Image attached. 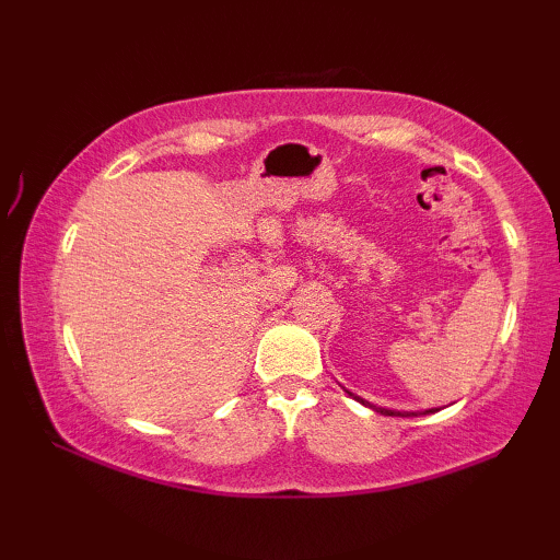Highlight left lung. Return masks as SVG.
Segmentation results:
<instances>
[{
  "mask_svg": "<svg viewBox=\"0 0 560 560\" xmlns=\"http://www.w3.org/2000/svg\"><path fill=\"white\" fill-rule=\"evenodd\" d=\"M348 393V390H346ZM350 397H353V400H358L360 405H365V407H371L373 412H381V415H387V417H420V415H432V412H438V407H432V410H422V412H400V410H387V407H381V405H373V402H368V400H363V397L360 395H353V393H348Z\"/></svg>",
  "mask_w": 560,
  "mask_h": 560,
  "instance_id": "left-lung-1",
  "label": "left lung"
}]
</instances>
